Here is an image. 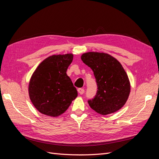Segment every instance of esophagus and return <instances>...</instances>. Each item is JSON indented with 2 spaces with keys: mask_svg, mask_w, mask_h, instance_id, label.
<instances>
[{
  "mask_svg": "<svg viewBox=\"0 0 159 159\" xmlns=\"http://www.w3.org/2000/svg\"><path fill=\"white\" fill-rule=\"evenodd\" d=\"M78 93H80V94H84V89H82V88H79V89H78Z\"/></svg>",
  "mask_w": 159,
  "mask_h": 159,
  "instance_id": "34e87169",
  "label": "esophagus"
}]
</instances>
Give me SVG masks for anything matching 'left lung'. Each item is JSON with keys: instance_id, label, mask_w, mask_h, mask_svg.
<instances>
[{"instance_id": "obj_1", "label": "left lung", "mask_w": 159, "mask_h": 159, "mask_svg": "<svg viewBox=\"0 0 159 159\" xmlns=\"http://www.w3.org/2000/svg\"><path fill=\"white\" fill-rule=\"evenodd\" d=\"M81 59L93 70L98 85L96 95L88 101L90 107L103 115L121 109L129 98L130 82L119 61L99 52L85 53Z\"/></svg>"}]
</instances>
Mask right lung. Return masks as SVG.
<instances>
[{
  "label": "right lung",
  "mask_w": 159,
  "mask_h": 159,
  "mask_svg": "<svg viewBox=\"0 0 159 159\" xmlns=\"http://www.w3.org/2000/svg\"><path fill=\"white\" fill-rule=\"evenodd\" d=\"M73 55L47 57L34 72L30 81L29 95L34 107L42 114L57 117L68 109L78 91L66 74Z\"/></svg>",
  "instance_id": "add662e5"
}]
</instances>
